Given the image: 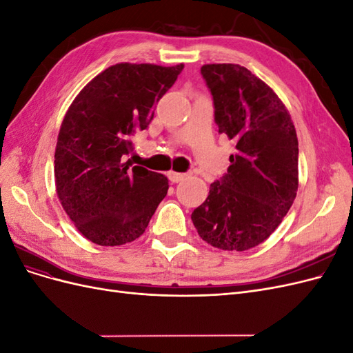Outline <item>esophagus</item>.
<instances>
[{
	"label": "esophagus",
	"instance_id": "34e87169",
	"mask_svg": "<svg viewBox=\"0 0 353 353\" xmlns=\"http://www.w3.org/2000/svg\"><path fill=\"white\" fill-rule=\"evenodd\" d=\"M185 176H187L185 174L175 172V170H170V172H168V178L170 183H179V181H183Z\"/></svg>",
	"mask_w": 353,
	"mask_h": 353
}]
</instances>
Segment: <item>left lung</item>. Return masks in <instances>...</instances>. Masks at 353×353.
<instances>
[{"instance_id":"8db88e82","label":"left lung","mask_w":353,"mask_h":353,"mask_svg":"<svg viewBox=\"0 0 353 353\" xmlns=\"http://www.w3.org/2000/svg\"><path fill=\"white\" fill-rule=\"evenodd\" d=\"M200 72L219 132L236 143V153L191 219L213 248L249 250L271 236L296 199V130L279 95L249 69L219 63Z\"/></svg>"}]
</instances>
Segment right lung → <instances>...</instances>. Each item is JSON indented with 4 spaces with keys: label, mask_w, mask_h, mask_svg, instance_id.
Segmentation results:
<instances>
[{
    "label": "right lung",
    "mask_w": 353,
    "mask_h": 353,
    "mask_svg": "<svg viewBox=\"0 0 353 353\" xmlns=\"http://www.w3.org/2000/svg\"><path fill=\"white\" fill-rule=\"evenodd\" d=\"M184 65L117 63L85 85L61 122L54 153L56 191L85 239L122 245L145 231L168 193V178L130 168L131 137L153 121L154 104Z\"/></svg>",
    "instance_id": "1"
}]
</instances>
